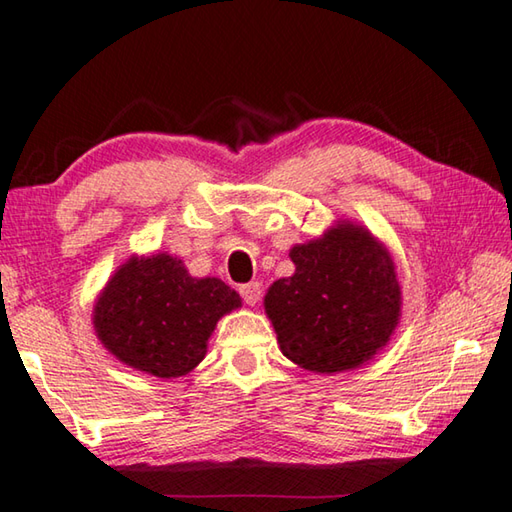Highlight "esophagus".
<instances>
[{
    "label": "esophagus",
    "instance_id": "obj_1",
    "mask_svg": "<svg viewBox=\"0 0 512 512\" xmlns=\"http://www.w3.org/2000/svg\"><path fill=\"white\" fill-rule=\"evenodd\" d=\"M241 298H244L246 305H257L259 302V293H262V287H259V282H248V284H241L239 287Z\"/></svg>",
    "mask_w": 512,
    "mask_h": 512
}]
</instances>
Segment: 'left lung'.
Here are the masks:
<instances>
[{
    "label": "left lung",
    "instance_id": "1",
    "mask_svg": "<svg viewBox=\"0 0 512 512\" xmlns=\"http://www.w3.org/2000/svg\"><path fill=\"white\" fill-rule=\"evenodd\" d=\"M296 273L264 298L284 357L314 372L361 366L400 320L395 266L368 230L343 223L291 250Z\"/></svg>",
    "mask_w": 512,
    "mask_h": 512
}]
</instances>
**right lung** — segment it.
I'll use <instances>...</instances> for the list:
<instances>
[{
    "mask_svg": "<svg viewBox=\"0 0 512 512\" xmlns=\"http://www.w3.org/2000/svg\"><path fill=\"white\" fill-rule=\"evenodd\" d=\"M239 305L235 289L196 280L176 257H133L99 296L94 329L126 366L171 379L203 361L216 320Z\"/></svg>",
    "mask_w": 512,
    "mask_h": 512,
    "instance_id": "1",
    "label": "right lung"
}]
</instances>
